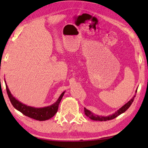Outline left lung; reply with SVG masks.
<instances>
[{
  "mask_svg": "<svg viewBox=\"0 0 148 148\" xmlns=\"http://www.w3.org/2000/svg\"><path fill=\"white\" fill-rule=\"evenodd\" d=\"M137 92V90L136 91V92ZM136 96V95H134V97L130 100V101L127 102V103L125 104L124 106H123L121 108L119 109L116 112H115L114 114H113L112 115H110L108 116H98V115H95L94 114H92L91 111L89 110H87L86 108H84V112H85V114L86 115V116L89 117L90 119L92 120H94V121H108V120H111L113 119L114 118H116L118 116H119L120 114H121L123 113L126 111V110L129 108L131 106V105L132 104V102L134 101V97Z\"/></svg>",
  "mask_w": 148,
  "mask_h": 148,
  "instance_id": "obj_1",
  "label": "left lung"
}]
</instances>
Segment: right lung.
<instances>
[{"label": "right lung", "instance_id": "1", "mask_svg": "<svg viewBox=\"0 0 148 148\" xmlns=\"http://www.w3.org/2000/svg\"><path fill=\"white\" fill-rule=\"evenodd\" d=\"M5 84H6V91L7 93H8L10 101L12 104L13 105L15 108L20 112H21L25 116L34 119L38 120V121H46V120L51 118L52 117L55 116V114L57 113V110H58L60 102H61L62 97L64 94V91L62 92V94L59 97L58 100L54 104H51V106L38 108L27 106V105L17 101L11 94L8 86H7L6 82H5Z\"/></svg>", "mask_w": 148, "mask_h": 148}]
</instances>
